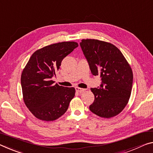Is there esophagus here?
Segmentation results:
<instances>
[{"label": "esophagus", "instance_id": "34e87169", "mask_svg": "<svg viewBox=\"0 0 153 153\" xmlns=\"http://www.w3.org/2000/svg\"><path fill=\"white\" fill-rule=\"evenodd\" d=\"M76 91L77 92V93H82V92H84L85 91V89L84 88H79V87H76Z\"/></svg>", "mask_w": 153, "mask_h": 153}]
</instances>
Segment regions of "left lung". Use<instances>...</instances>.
Masks as SVG:
<instances>
[{
	"label": "left lung",
	"instance_id": "obj_1",
	"mask_svg": "<svg viewBox=\"0 0 153 153\" xmlns=\"http://www.w3.org/2000/svg\"><path fill=\"white\" fill-rule=\"evenodd\" d=\"M80 46L93 76L99 75L102 84L91 88L94 101L89 109L100 117L110 118L122 111L129 102L133 71L120 50L110 43L82 39Z\"/></svg>",
	"mask_w": 153,
	"mask_h": 153
}]
</instances>
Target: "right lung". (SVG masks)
Segmentation results:
<instances>
[{
    "mask_svg": "<svg viewBox=\"0 0 153 153\" xmlns=\"http://www.w3.org/2000/svg\"><path fill=\"white\" fill-rule=\"evenodd\" d=\"M78 44L75 42L53 43L35 51L21 76L23 100L29 111L38 119L53 121L66 112L76 89L54 84L61 62Z\"/></svg>",
    "mask_w": 153,
    "mask_h": 153,
    "instance_id": "add662e5",
    "label": "right lung"
}]
</instances>
